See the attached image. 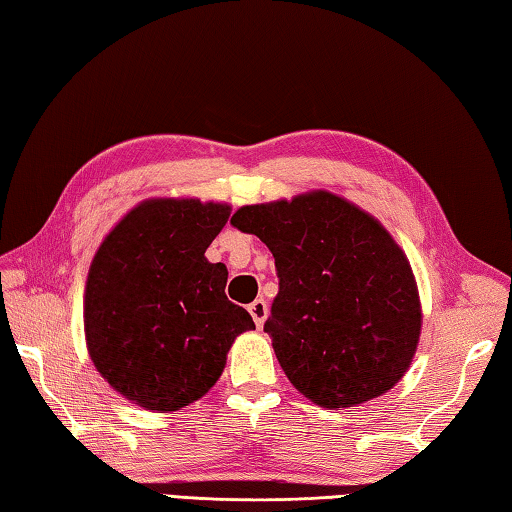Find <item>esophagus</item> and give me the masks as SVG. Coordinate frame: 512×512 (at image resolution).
Segmentation results:
<instances>
[{
    "label": "esophagus",
    "instance_id": "1",
    "mask_svg": "<svg viewBox=\"0 0 512 512\" xmlns=\"http://www.w3.org/2000/svg\"><path fill=\"white\" fill-rule=\"evenodd\" d=\"M248 310H250V315H253L255 324L262 328L264 322H266V317H268V306H266L264 299H255V302L248 306Z\"/></svg>",
    "mask_w": 512,
    "mask_h": 512
}]
</instances>
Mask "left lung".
<instances>
[{
  "mask_svg": "<svg viewBox=\"0 0 512 512\" xmlns=\"http://www.w3.org/2000/svg\"><path fill=\"white\" fill-rule=\"evenodd\" d=\"M230 224L275 257L279 293L264 330L299 393L342 410L388 393L406 375L422 302L406 253L379 219L310 190L242 206Z\"/></svg>",
  "mask_w": 512,
  "mask_h": 512,
  "instance_id": "obj_1",
  "label": "left lung"
}]
</instances>
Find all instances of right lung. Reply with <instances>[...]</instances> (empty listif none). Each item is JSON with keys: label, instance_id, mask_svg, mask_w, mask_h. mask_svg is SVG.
Listing matches in <instances>:
<instances>
[{"label": "right lung", "instance_id": "obj_1", "mask_svg": "<svg viewBox=\"0 0 512 512\" xmlns=\"http://www.w3.org/2000/svg\"><path fill=\"white\" fill-rule=\"evenodd\" d=\"M230 206L195 197L137 204L90 262L84 335L97 373L128 402L173 413L224 373L235 339L255 322L226 297L228 270L206 248Z\"/></svg>", "mask_w": 512, "mask_h": 512}]
</instances>
